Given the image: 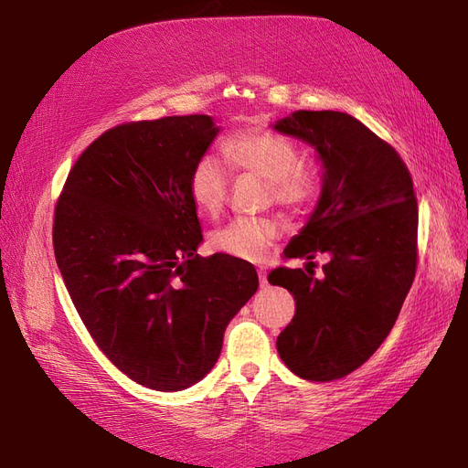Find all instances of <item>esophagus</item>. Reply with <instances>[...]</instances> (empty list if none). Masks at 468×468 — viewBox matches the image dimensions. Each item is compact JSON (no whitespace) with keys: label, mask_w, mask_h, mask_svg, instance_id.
<instances>
[{"label":"esophagus","mask_w":468,"mask_h":468,"mask_svg":"<svg viewBox=\"0 0 468 468\" xmlns=\"http://www.w3.org/2000/svg\"><path fill=\"white\" fill-rule=\"evenodd\" d=\"M258 275H260V282H261V287H267V271L263 267H260L258 269Z\"/></svg>","instance_id":"obj_1"}]
</instances>
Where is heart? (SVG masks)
<instances>
[{
    "mask_svg": "<svg viewBox=\"0 0 468 468\" xmlns=\"http://www.w3.org/2000/svg\"><path fill=\"white\" fill-rule=\"evenodd\" d=\"M222 158L236 172H246L265 181L271 201L294 208L304 205L314 195L316 183L310 172L299 164V152L273 133L242 131L222 143ZM229 191V176L222 164L203 155L191 169L189 195L195 208L205 217H217L224 207ZM277 236V224L271 220L236 218L210 234V246L230 258L260 261Z\"/></svg>",
    "mask_w": 468,
    "mask_h": 468,
    "instance_id": "obj_1",
    "label": "heart"
}]
</instances>
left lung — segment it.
<instances>
[{
    "instance_id": "1",
    "label": "left lung",
    "mask_w": 468,
    "mask_h": 468,
    "mask_svg": "<svg viewBox=\"0 0 468 468\" xmlns=\"http://www.w3.org/2000/svg\"><path fill=\"white\" fill-rule=\"evenodd\" d=\"M271 129L313 148L322 167L318 203L285 258H330L320 277L287 267L269 273L296 303L277 351L301 378H342L385 342L412 287L414 183L400 155L347 112L294 111Z\"/></svg>"
}]
</instances>
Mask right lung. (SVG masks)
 Instances as JSON below:
<instances>
[{"label": "right lung", "mask_w": 468, "mask_h": 468, "mask_svg": "<svg viewBox=\"0 0 468 468\" xmlns=\"http://www.w3.org/2000/svg\"><path fill=\"white\" fill-rule=\"evenodd\" d=\"M218 133L208 115L115 126L80 155L56 207L54 256L81 322L152 390L199 382L260 285L251 263L197 253L189 176Z\"/></svg>", "instance_id": "obj_1"}]
</instances>
